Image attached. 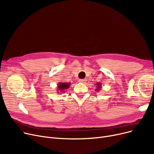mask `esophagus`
<instances>
[{
    "mask_svg": "<svg viewBox=\"0 0 154 154\" xmlns=\"http://www.w3.org/2000/svg\"><path fill=\"white\" fill-rule=\"evenodd\" d=\"M79 82H80V83H83V84H85V82L87 81V80H85V79H80L79 80Z\"/></svg>",
    "mask_w": 154,
    "mask_h": 154,
    "instance_id": "esophagus-1",
    "label": "esophagus"
}]
</instances>
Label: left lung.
I'll return each instance as SVG.
<instances>
[{"label":"left lung","mask_w":154,"mask_h":154,"mask_svg":"<svg viewBox=\"0 0 154 154\" xmlns=\"http://www.w3.org/2000/svg\"><path fill=\"white\" fill-rule=\"evenodd\" d=\"M96 88H95V91L96 92H99L100 90V88H102V84L100 83V82H98V83H97L96 84Z\"/></svg>","instance_id":"obj_1"}]
</instances>
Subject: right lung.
Segmentation results:
<instances>
[{
    "instance_id": "obj_1",
    "label": "right lung",
    "mask_w": 154,
    "mask_h": 154,
    "mask_svg": "<svg viewBox=\"0 0 154 154\" xmlns=\"http://www.w3.org/2000/svg\"><path fill=\"white\" fill-rule=\"evenodd\" d=\"M70 85V83L60 82L57 84V93H64L65 90L67 89Z\"/></svg>"
}]
</instances>
